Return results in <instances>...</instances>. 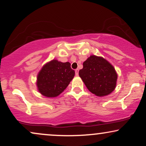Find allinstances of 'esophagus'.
Returning <instances> with one entry per match:
<instances>
[{"label": "esophagus", "mask_w": 146, "mask_h": 146, "mask_svg": "<svg viewBox=\"0 0 146 146\" xmlns=\"http://www.w3.org/2000/svg\"><path fill=\"white\" fill-rule=\"evenodd\" d=\"M78 72H79V70H78V69H76V70H75L76 76H78Z\"/></svg>", "instance_id": "34e87169"}]
</instances>
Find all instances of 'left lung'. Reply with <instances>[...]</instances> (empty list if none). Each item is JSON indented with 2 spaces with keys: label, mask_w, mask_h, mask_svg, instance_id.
<instances>
[{
  "label": "left lung",
  "mask_w": 146,
  "mask_h": 146,
  "mask_svg": "<svg viewBox=\"0 0 146 146\" xmlns=\"http://www.w3.org/2000/svg\"><path fill=\"white\" fill-rule=\"evenodd\" d=\"M79 76L90 92L103 97L115 88L117 74L114 67L103 57L91 55L83 63Z\"/></svg>",
  "instance_id": "left-lung-1"
}]
</instances>
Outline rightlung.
<instances>
[{
  "label": "right lung",
  "mask_w": 146,
  "mask_h": 146,
  "mask_svg": "<svg viewBox=\"0 0 146 146\" xmlns=\"http://www.w3.org/2000/svg\"><path fill=\"white\" fill-rule=\"evenodd\" d=\"M74 75L75 72L68 62L52 60L38 73L36 83L38 91L45 97H56L66 88Z\"/></svg>",
  "instance_id": "1"
}]
</instances>
